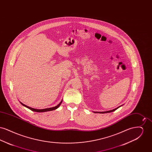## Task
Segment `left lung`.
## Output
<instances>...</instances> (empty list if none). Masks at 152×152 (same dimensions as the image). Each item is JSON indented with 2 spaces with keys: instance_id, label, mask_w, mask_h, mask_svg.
Instances as JSON below:
<instances>
[{
  "instance_id": "obj_1",
  "label": "left lung",
  "mask_w": 152,
  "mask_h": 152,
  "mask_svg": "<svg viewBox=\"0 0 152 152\" xmlns=\"http://www.w3.org/2000/svg\"><path fill=\"white\" fill-rule=\"evenodd\" d=\"M121 106L116 108L114 109H112V110H108V111H105V112H94V113H110V112H112L115 110H116V109L118 108L119 107H120Z\"/></svg>"
}]
</instances>
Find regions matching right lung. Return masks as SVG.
I'll return each instance as SVG.
<instances>
[{
    "instance_id": "add662e5",
    "label": "right lung",
    "mask_w": 152,
    "mask_h": 152,
    "mask_svg": "<svg viewBox=\"0 0 152 152\" xmlns=\"http://www.w3.org/2000/svg\"><path fill=\"white\" fill-rule=\"evenodd\" d=\"M20 102V104H22V105L24 106L25 107H26V108H27L29 109L30 110H32V111L36 112H48V111H51V110H53L56 109L58 108V107L60 105V104H61V102H62V101H61V102L58 104V105L56 106V107H52V108H49L43 109H37L32 108H31V107H28V106H27V105L23 104L21 102Z\"/></svg>"
}]
</instances>
